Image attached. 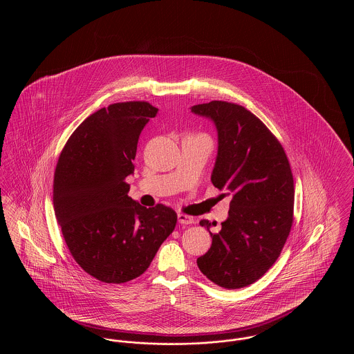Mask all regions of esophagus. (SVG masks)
Masks as SVG:
<instances>
[{
    "label": "esophagus",
    "mask_w": 354,
    "mask_h": 354,
    "mask_svg": "<svg viewBox=\"0 0 354 354\" xmlns=\"http://www.w3.org/2000/svg\"><path fill=\"white\" fill-rule=\"evenodd\" d=\"M178 221L180 223V224H192L195 219L192 218V216H188V215H185V214H179L178 215Z\"/></svg>",
    "instance_id": "1"
}]
</instances>
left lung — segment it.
I'll list each match as a JSON object with an SVG mask.
<instances>
[{
    "instance_id": "1",
    "label": "left lung",
    "mask_w": 354,
    "mask_h": 354,
    "mask_svg": "<svg viewBox=\"0 0 354 354\" xmlns=\"http://www.w3.org/2000/svg\"><path fill=\"white\" fill-rule=\"evenodd\" d=\"M191 111L216 124L219 150L211 182L224 191L223 196H232L228 219L219 232H209L211 248L196 263L216 286L244 288L274 264L290 232V165L279 139L245 107L212 101L192 106ZM201 225L209 231L211 223L203 219Z\"/></svg>"
}]
</instances>
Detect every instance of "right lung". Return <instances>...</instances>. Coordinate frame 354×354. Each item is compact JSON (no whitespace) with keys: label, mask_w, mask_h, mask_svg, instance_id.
<instances>
[{"label":"right lung","mask_w":354,"mask_h":354,"mask_svg":"<svg viewBox=\"0 0 354 354\" xmlns=\"http://www.w3.org/2000/svg\"><path fill=\"white\" fill-rule=\"evenodd\" d=\"M156 113L149 102L109 104L75 129L57 162L55 218L73 259L102 283L140 276L178 221L167 205L146 208L127 195L139 135Z\"/></svg>","instance_id":"1"}]
</instances>
